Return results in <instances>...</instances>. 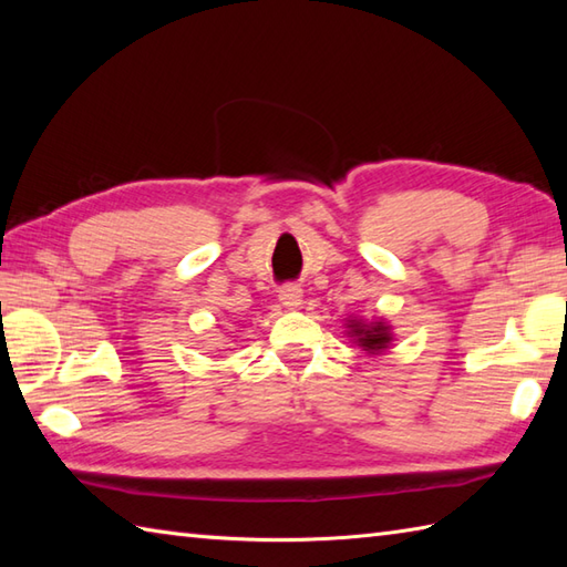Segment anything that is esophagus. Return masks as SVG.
<instances>
[{"instance_id":"obj_1","label":"esophagus","mask_w":567,"mask_h":567,"mask_svg":"<svg viewBox=\"0 0 567 567\" xmlns=\"http://www.w3.org/2000/svg\"><path fill=\"white\" fill-rule=\"evenodd\" d=\"M280 302L287 309H297L302 305V290H299V285H287L280 290Z\"/></svg>"}]
</instances>
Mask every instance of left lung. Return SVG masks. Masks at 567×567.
Here are the masks:
<instances>
[{"mask_svg": "<svg viewBox=\"0 0 567 567\" xmlns=\"http://www.w3.org/2000/svg\"><path fill=\"white\" fill-rule=\"evenodd\" d=\"M348 336H351L353 343H358L368 355H380L388 351L392 343V327L388 321H363V319H348L346 323Z\"/></svg>", "mask_w": 567, "mask_h": 567, "instance_id": "1", "label": "left lung"}]
</instances>
